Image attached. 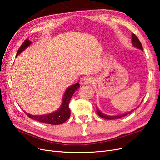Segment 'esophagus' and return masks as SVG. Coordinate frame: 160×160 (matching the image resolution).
I'll return each instance as SVG.
<instances>
[{
	"label": "esophagus",
	"mask_w": 160,
	"mask_h": 160,
	"mask_svg": "<svg viewBox=\"0 0 160 160\" xmlns=\"http://www.w3.org/2000/svg\"><path fill=\"white\" fill-rule=\"evenodd\" d=\"M92 77L90 76H86V77H83L80 80V84L83 85V84H88L92 82Z\"/></svg>",
	"instance_id": "obj_1"
}]
</instances>
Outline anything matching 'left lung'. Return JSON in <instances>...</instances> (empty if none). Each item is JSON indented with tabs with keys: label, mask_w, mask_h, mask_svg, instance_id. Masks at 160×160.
Listing matches in <instances>:
<instances>
[{
	"label": "left lung",
	"mask_w": 160,
	"mask_h": 160,
	"mask_svg": "<svg viewBox=\"0 0 160 160\" xmlns=\"http://www.w3.org/2000/svg\"><path fill=\"white\" fill-rule=\"evenodd\" d=\"M132 43L133 46H135V48L139 49V50H143V48H142V43H140V41H139V40L138 39V38L137 37V36L135 34H132ZM132 111H133V110H132V111H130L128 112H126L124 114H123V115H116V116H110V115H105V114L102 113L99 110L98 108H97V113L98 114L99 116H100L101 117H102V118H103V119H110H110H119V118H121V117H124V116L127 115H128V114L130 113V112H132Z\"/></svg>",
	"instance_id": "left-lung-1"
}]
</instances>
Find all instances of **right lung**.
Masks as SVG:
<instances>
[{
	"label": "right lung",
	"instance_id": "add662e5",
	"mask_svg": "<svg viewBox=\"0 0 160 160\" xmlns=\"http://www.w3.org/2000/svg\"><path fill=\"white\" fill-rule=\"evenodd\" d=\"M31 43L32 42L29 39H26L21 45V47L19 48L17 53H16V56H18L25 49L27 48L28 46H30ZM79 87V83H75L68 88L64 92L63 102H62L61 106L57 111L43 115H30V114L26 113L25 112L28 116V117H30V118L32 119L37 120L38 122H43L45 123H49V124L52 125L61 124V123H64L69 119L70 116V110L69 108V103L70 99L74 92Z\"/></svg>",
	"mask_w": 160,
	"mask_h": 160
}]
</instances>
